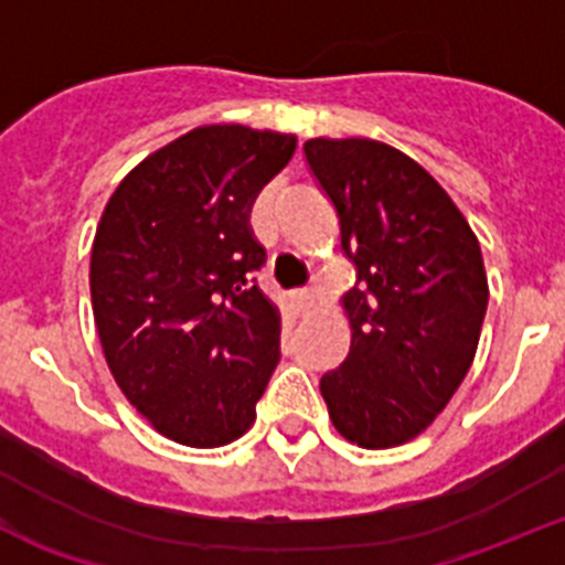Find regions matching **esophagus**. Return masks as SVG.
<instances>
[{
  "label": "esophagus",
  "instance_id": "1",
  "mask_svg": "<svg viewBox=\"0 0 565 565\" xmlns=\"http://www.w3.org/2000/svg\"><path fill=\"white\" fill-rule=\"evenodd\" d=\"M289 301H292L295 312L307 315L315 307V292L312 289H295V292H289Z\"/></svg>",
  "mask_w": 565,
  "mask_h": 565
}]
</instances>
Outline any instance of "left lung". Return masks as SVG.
<instances>
[{
	"instance_id": "obj_1",
	"label": "left lung",
	"mask_w": 565,
	"mask_h": 565,
	"mask_svg": "<svg viewBox=\"0 0 565 565\" xmlns=\"http://www.w3.org/2000/svg\"><path fill=\"white\" fill-rule=\"evenodd\" d=\"M303 151L358 270L340 298L352 345L320 377V394L352 445H405L450 403L479 349L490 298L479 238L445 188L394 146L312 137Z\"/></svg>"
}]
</instances>
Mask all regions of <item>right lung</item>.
Returning a JSON list of instances; mask_svg holds the SVG:
<instances>
[{
  "instance_id": "1",
  "label": "right lung",
  "mask_w": 565,
  "mask_h": 565,
  "mask_svg": "<svg viewBox=\"0 0 565 565\" xmlns=\"http://www.w3.org/2000/svg\"><path fill=\"white\" fill-rule=\"evenodd\" d=\"M295 135L196 126L120 180L93 242L104 358L166 439L222 447L250 430L278 363L281 312L250 284L267 258L250 227Z\"/></svg>"
}]
</instances>
